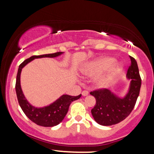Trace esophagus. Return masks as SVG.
I'll return each mask as SVG.
<instances>
[{"mask_svg": "<svg viewBox=\"0 0 154 154\" xmlns=\"http://www.w3.org/2000/svg\"><path fill=\"white\" fill-rule=\"evenodd\" d=\"M88 94H89V92H88V91H83L82 92V95H83V96H87Z\"/></svg>", "mask_w": 154, "mask_h": 154, "instance_id": "obj_1", "label": "esophagus"}]
</instances>
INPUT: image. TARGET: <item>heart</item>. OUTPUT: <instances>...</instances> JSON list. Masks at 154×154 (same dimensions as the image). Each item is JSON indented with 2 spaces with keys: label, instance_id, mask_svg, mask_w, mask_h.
Segmentation results:
<instances>
[{
  "label": "heart",
  "instance_id": "heart-1",
  "mask_svg": "<svg viewBox=\"0 0 154 154\" xmlns=\"http://www.w3.org/2000/svg\"><path fill=\"white\" fill-rule=\"evenodd\" d=\"M114 63L115 59L113 58L101 57L83 65L81 67L80 72L84 76L93 77L105 71L94 79V83L97 87L104 88L119 72V67L115 66Z\"/></svg>",
  "mask_w": 154,
  "mask_h": 154
}]
</instances>
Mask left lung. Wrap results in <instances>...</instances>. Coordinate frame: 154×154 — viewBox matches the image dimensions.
I'll return each instance as SVG.
<instances>
[{"instance_id":"1","label":"left lung","mask_w":154,"mask_h":154,"mask_svg":"<svg viewBox=\"0 0 154 154\" xmlns=\"http://www.w3.org/2000/svg\"><path fill=\"white\" fill-rule=\"evenodd\" d=\"M131 64L129 66L127 77L130 79L128 93L124 98L116 96L109 90L98 89L91 92L96 103L91 113L97 123L103 126H110L119 123L126 119L133 110L141 86L137 61L130 56Z\"/></svg>"}]
</instances>
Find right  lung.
Returning a JSON list of instances; mask_svg holds the SVG:
<instances>
[{
  "instance_id": "right-lung-1",
  "label": "right lung",
  "mask_w": 154,
  "mask_h": 154,
  "mask_svg": "<svg viewBox=\"0 0 154 154\" xmlns=\"http://www.w3.org/2000/svg\"><path fill=\"white\" fill-rule=\"evenodd\" d=\"M63 52H57L54 54H44L40 56H32L29 59H26L19 65L18 72L17 75V81H16V93H17V99L19 106L22 108V111L25 115L31 120L32 122L43 127H54L59 125L62 122L69 110V107L71 103L74 100L79 99L82 95L77 96H71L69 95H63L61 97L50 104L48 106L43 108H36L32 106L24 97L22 91L20 84V75L22 68L26 66L28 63L35 59L39 58H54L57 57L62 54Z\"/></svg>"
}]
</instances>
